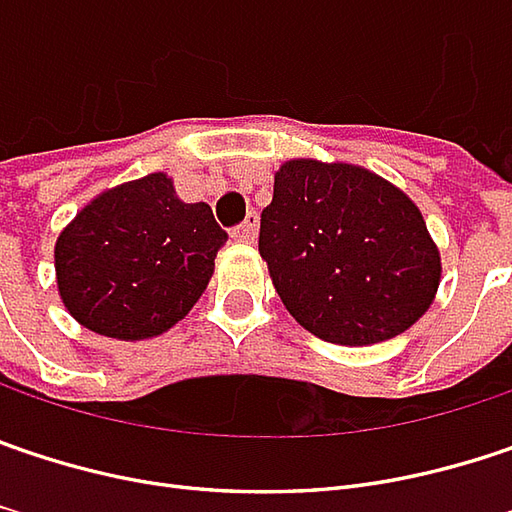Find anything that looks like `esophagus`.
<instances>
[{
    "instance_id": "34e87169",
    "label": "esophagus",
    "mask_w": 512,
    "mask_h": 512,
    "mask_svg": "<svg viewBox=\"0 0 512 512\" xmlns=\"http://www.w3.org/2000/svg\"><path fill=\"white\" fill-rule=\"evenodd\" d=\"M255 231V220H246L243 226H237L231 231V237H234L237 243H252V240H255Z\"/></svg>"
}]
</instances>
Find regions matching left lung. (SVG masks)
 Instances as JSON below:
<instances>
[{"label":"left lung","mask_w":512,"mask_h":512,"mask_svg":"<svg viewBox=\"0 0 512 512\" xmlns=\"http://www.w3.org/2000/svg\"><path fill=\"white\" fill-rule=\"evenodd\" d=\"M260 257L289 316L333 345H376L426 316L440 252L420 208L379 173L289 159L260 214Z\"/></svg>","instance_id":"left-lung-1"}]
</instances>
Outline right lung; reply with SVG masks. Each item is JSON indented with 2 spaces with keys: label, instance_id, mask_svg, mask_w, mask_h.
<instances>
[{
  "label": "right lung",
  "instance_id": "add662e5",
  "mask_svg": "<svg viewBox=\"0 0 512 512\" xmlns=\"http://www.w3.org/2000/svg\"><path fill=\"white\" fill-rule=\"evenodd\" d=\"M228 234L205 202H182L167 173L106 188L57 234L63 307L86 330L144 342L191 313Z\"/></svg>",
  "mask_w": 512,
  "mask_h": 512
}]
</instances>
